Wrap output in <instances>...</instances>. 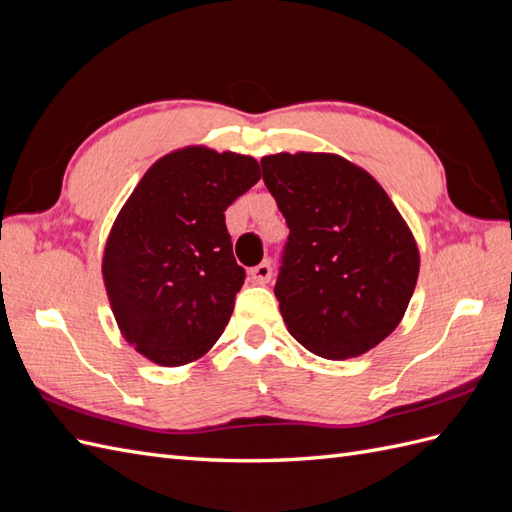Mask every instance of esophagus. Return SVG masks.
Returning a JSON list of instances; mask_svg holds the SVG:
<instances>
[{"label":"esophagus","mask_w":512,"mask_h":512,"mask_svg":"<svg viewBox=\"0 0 512 512\" xmlns=\"http://www.w3.org/2000/svg\"><path fill=\"white\" fill-rule=\"evenodd\" d=\"M271 275H273V267H271L269 260L260 262L258 267H254V269L250 271V277H252V280H254L256 284H267V282L271 280Z\"/></svg>","instance_id":"1"}]
</instances>
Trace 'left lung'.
<instances>
[{
	"label": "left lung",
	"mask_w": 512,
	"mask_h": 512,
	"mask_svg": "<svg viewBox=\"0 0 512 512\" xmlns=\"http://www.w3.org/2000/svg\"><path fill=\"white\" fill-rule=\"evenodd\" d=\"M262 181L290 228L275 297L290 335L324 359L389 337L418 277V247L380 183L333 153H277Z\"/></svg>",
	"instance_id": "8db88e82"
}]
</instances>
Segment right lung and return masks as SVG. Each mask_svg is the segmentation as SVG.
<instances>
[{
	"label": "right lung",
	"instance_id": "right-lung-1",
	"mask_svg": "<svg viewBox=\"0 0 512 512\" xmlns=\"http://www.w3.org/2000/svg\"><path fill=\"white\" fill-rule=\"evenodd\" d=\"M258 179L250 156L185 147L153 164L119 211L104 286L123 337L149 361L192 363L226 329L245 269L224 211Z\"/></svg>",
	"mask_w": 512,
	"mask_h": 512
}]
</instances>
